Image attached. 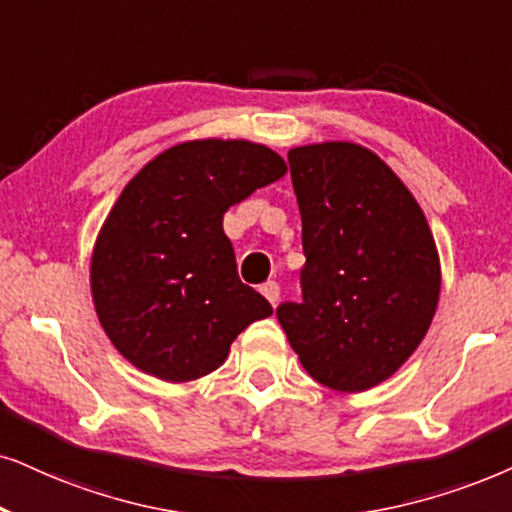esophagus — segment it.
<instances>
[{
  "label": "esophagus",
  "mask_w": 512,
  "mask_h": 512,
  "mask_svg": "<svg viewBox=\"0 0 512 512\" xmlns=\"http://www.w3.org/2000/svg\"><path fill=\"white\" fill-rule=\"evenodd\" d=\"M260 293L267 297L271 304H276L278 297H281V286H278L276 281H267V283H262V286H260Z\"/></svg>",
  "instance_id": "34e87169"
}]
</instances>
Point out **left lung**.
I'll return each instance as SVG.
<instances>
[{
  "label": "left lung",
  "instance_id": "1",
  "mask_svg": "<svg viewBox=\"0 0 512 512\" xmlns=\"http://www.w3.org/2000/svg\"><path fill=\"white\" fill-rule=\"evenodd\" d=\"M302 217L300 302L278 321L304 371L338 392L383 383L416 352L439 300L428 219L373 151L328 141L293 148Z\"/></svg>",
  "mask_w": 512,
  "mask_h": 512
}]
</instances>
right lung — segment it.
<instances>
[{
  "mask_svg": "<svg viewBox=\"0 0 512 512\" xmlns=\"http://www.w3.org/2000/svg\"><path fill=\"white\" fill-rule=\"evenodd\" d=\"M286 170L262 144L203 139L167 148L129 181L92 255L96 314L129 364L167 383L203 378L271 316L238 278L222 219Z\"/></svg>",
  "mask_w": 512,
  "mask_h": 512,
  "instance_id": "1",
  "label": "right lung"
}]
</instances>
